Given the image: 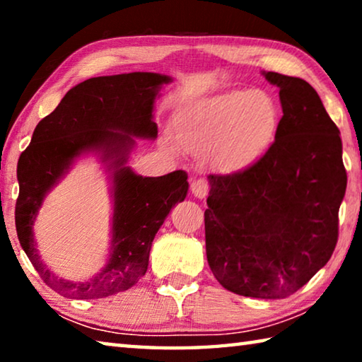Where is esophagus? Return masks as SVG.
<instances>
[{
    "instance_id": "34e87169",
    "label": "esophagus",
    "mask_w": 362,
    "mask_h": 362,
    "mask_svg": "<svg viewBox=\"0 0 362 362\" xmlns=\"http://www.w3.org/2000/svg\"><path fill=\"white\" fill-rule=\"evenodd\" d=\"M192 193L196 196V198L203 199L209 193V183L204 179H193L192 180Z\"/></svg>"
}]
</instances>
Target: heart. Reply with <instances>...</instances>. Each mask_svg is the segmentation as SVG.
Segmentation results:
<instances>
[{
	"mask_svg": "<svg viewBox=\"0 0 362 362\" xmlns=\"http://www.w3.org/2000/svg\"><path fill=\"white\" fill-rule=\"evenodd\" d=\"M278 122L276 102L265 90H233L180 119L177 137L189 151L216 148L220 164L235 170L249 166L267 150Z\"/></svg>",
	"mask_w": 362,
	"mask_h": 362,
	"instance_id": "obj_1",
	"label": "heart"
}]
</instances>
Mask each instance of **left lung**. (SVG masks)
<instances>
[{
	"label": "left lung",
	"mask_w": 362,
	"mask_h": 362,
	"mask_svg": "<svg viewBox=\"0 0 362 362\" xmlns=\"http://www.w3.org/2000/svg\"><path fill=\"white\" fill-rule=\"evenodd\" d=\"M263 76L279 88L283 118L274 142L252 166L207 177L206 254L225 289L283 298L334 252L346 170L340 131L316 90L300 78Z\"/></svg>",
	"instance_id": "left-lung-1"
}]
</instances>
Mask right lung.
<instances>
[{
  "instance_id": "right-lung-1",
  "label": "right lung",
  "mask_w": 362,
  "mask_h": 362,
  "mask_svg": "<svg viewBox=\"0 0 362 362\" xmlns=\"http://www.w3.org/2000/svg\"><path fill=\"white\" fill-rule=\"evenodd\" d=\"M170 81V76L148 71L86 79L38 122L22 151L17 164V236L41 279L60 296L103 298L132 287L148 268L151 243L164 218L185 199V170L142 177L126 166L134 137H158L153 108L161 86ZM86 152L101 156L112 180V243L106 268L88 281L73 284L56 277L40 260L33 223L45 194Z\"/></svg>"
}]
</instances>
